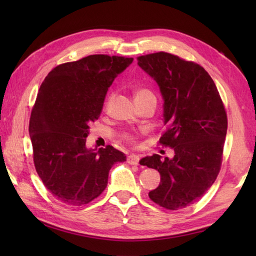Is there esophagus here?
I'll return each instance as SVG.
<instances>
[{
    "instance_id": "esophagus-1",
    "label": "esophagus",
    "mask_w": 256,
    "mask_h": 256,
    "mask_svg": "<svg viewBox=\"0 0 256 256\" xmlns=\"http://www.w3.org/2000/svg\"><path fill=\"white\" fill-rule=\"evenodd\" d=\"M128 162L130 165H135V166H138V162H140V156H138V155H130L128 157Z\"/></svg>"
}]
</instances>
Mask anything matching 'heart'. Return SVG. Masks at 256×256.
<instances>
[{
  "instance_id": "obj_1",
  "label": "heart",
  "mask_w": 256,
  "mask_h": 256,
  "mask_svg": "<svg viewBox=\"0 0 256 256\" xmlns=\"http://www.w3.org/2000/svg\"><path fill=\"white\" fill-rule=\"evenodd\" d=\"M111 100V96L108 98V102ZM135 100L136 102L138 101H144V100H154L155 101V96L153 92H152L150 89H146V88H140L136 91H135ZM122 140H125V142L128 143H133L135 136L132 133H128V132H124L122 134Z\"/></svg>"
}]
</instances>
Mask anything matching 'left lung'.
<instances>
[{"label": "left lung", "mask_w": 256, "mask_h": 256, "mask_svg": "<svg viewBox=\"0 0 256 256\" xmlns=\"http://www.w3.org/2000/svg\"><path fill=\"white\" fill-rule=\"evenodd\" d=\"M138 66L160 86L164 99L162 148L172 160L154 154L140 165L158 170L160 184L150 200L168 210L186 208L202 197L220 172L228 128L219 91L204 67L165 52L138 57Z\"/></svg>", "instance_id": "obj_1"}]
</instances>
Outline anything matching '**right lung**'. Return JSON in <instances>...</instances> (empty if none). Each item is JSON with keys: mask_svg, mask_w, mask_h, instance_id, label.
<instances>
[{"mask_svg": "<svg viewBox=\"0 0 256 256\" xmlns=\"http://www.w3.org/2000/svg\"><path fill=\"white\" fill-rule=\"evenodd\" d=\"M132 62L90 55L58 64L42 81L30 118L32 160L44 186L64 204L91 202L106 188L111 167L126 160L111 145L88 150L86 138L113 80Z\"/></svg>", "mask_w": 256, "mask_h": 256, "instance_id": "obj_1", "label": "right lung"}]
</instances>
